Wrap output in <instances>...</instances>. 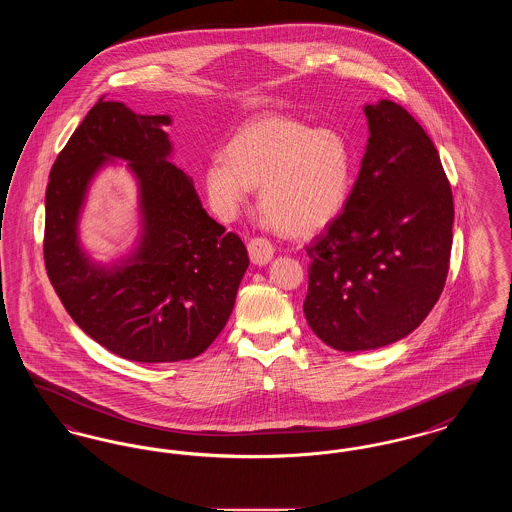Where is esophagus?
Wrapping results in <instances>:
<instances>
[{"mask_svg": "<svg viewBox=\"0 0 512 512\" xmlns=\"http://www.w3.org/2000/svg\"><path fill=\"white\" fill-rule=\"evenodd\" d=\"M247 249H249L251 261L255 265H259V267L267 265L268 261L272 259V255H274V247L268 242L267 238H253V240H249Z\"/></svg>", "mask_w": 512, "mask_h": 512, "instance_id": "esophagus-1", "label": "esophagus"}]
</instances>
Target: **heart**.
Wrapping results in <instances>:
<instances>
[{"mask_svg":"<svg viewBox=\"0 0 512 512\" xmlns=\"http://www.w3.org/2000/svg\"><path fill=\"white\" fill-rule=\"evenodd\" d=\"M224 153L203 169L205 192L222 219H234L259 186V207L278 232L311 236L338 217L351 188L353 151L332 126L265 113L242 124Z\"/></svg>","mask_w":512,"mask_h":512,"instance_id":"obj_1","label":"heart"}]
</instances>
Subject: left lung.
<instances>
[{
	"mask_svg": "<svg viewBox=\"0 0 512 512\" xmlns=\"http://www.w3.org/2000/svg\"><path fill=\"white\" fill-rule=\"evenodd\" d=\"M365 115L359 178L307 247L303 313L338 351L378 349L418 328L443 292L453 244V194L430 136L388 99Z\"/></svg>",
	"mask_w": 512,
	"mask_h": 512,
	"instance_id": "obj_1",
	"label": "left lung"
}]
</instances>
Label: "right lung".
<instances>
[{
    "label": "right lung",
    "instance_id": "1",
    "mask_svg": "<svg viewBox=\"0 0 512 512\" xmlns=\"http://www.w3.org/2000/svg\"><path fill=\"white\" fill-rule=\"evenodd\" d=\"M167 115L98 103L57 155L46 190L44 261L74 322L128 361L174 363L201 355L228 322L249 265L238 234L211 219L194 182L167 161ZM129 161L141 186L143 238L121 266L101 268L77 244V215L93 174Z\"/></svg>",
    "mask_w": 512,
    "mask_h": 512
}]
</instances>
